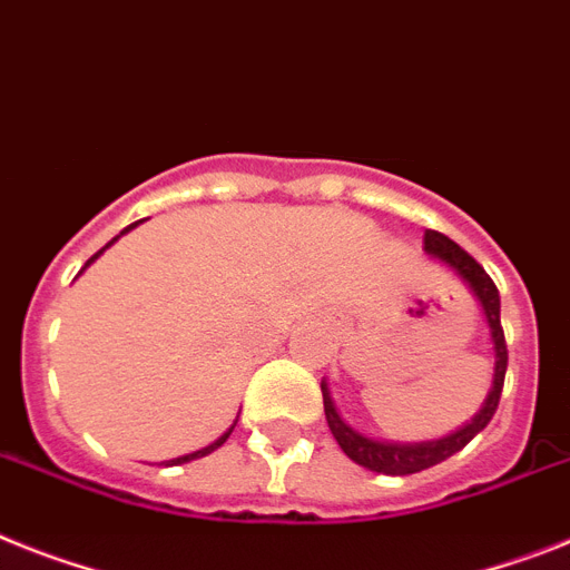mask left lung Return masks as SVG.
<instances>
[{"label": "left lung", "instance_id": "8db88e82", "mask_svg": "<svg viewBox=\"0 0 570 570\" xmlns=\"http://www.w3.org/2000/svg\"><path fill=\"white\" fill-rule=\"evenodd\" d=\"M423 252L432 261L443 263L455 277H461V284L472 293L478 301V307L484 313L487 330H490L492 356H495V367H492V385L487 391L484 405L475 411V417L470 423H463L452 434L434 440H420V443H405V440H380L371 434L358 432L356 425H351L342 417V411L336 409V400L330 394L327 380H322V396H324V414H327V425L342 452L351 458L353 463L365 466L371 472H382V475H411V472H423L429 466H438L440 461H446L455 452H461L478 432H484L487 423L492 420L495 409H499L501 389H504L507 374V344L504 330H501V298L499 289L492 284V277L487 275L484 266L470 257L458 246L455 240H449L446 234L425 232Z\"/></svg>", "mask_w": 570, "mask_h": 570}]
</instances>
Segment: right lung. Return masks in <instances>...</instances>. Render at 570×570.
I'll list each match as a JSON object with an SVG mask.
<instances>
[{"label": "right lung", "instance_id": "right-lung-1", "mask_svg": "<svg viewBox=\"0 0 570 570\" xmlns=\"http://www.w3.org/2000/svg\"><path fill=\"white\" fill-rule=\"evenodd\" d=\"M136 226H138V223H132V226H127V228H124V232H121V234L132 232V228H136ZM121 234H118V237H121ZM118 237H112V240H109V243H107V246L100 248V252H95V255H92V257H89V261H86V266H92V263H95V261H98V257H100V255H104V252H107V248H109V246H112V243H115V240H118ZM86 266H83V269H80V272H86ZM237 417H240V414H237ZM234 425H237V420H234V423H232V425H228V432H226V434H219V438H217V440H214V443H208V446H203V449H196V452H190V455H181V458H174V461H165V463H167V466H176V463H188V461H196V458H205V455H212L214 449H219V446H223V443H226V440H228V434H232V432H234Z\"/></svg>", "mask_w": 570, "mask_h": 570}]
</instances>
